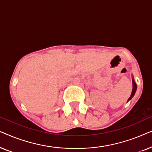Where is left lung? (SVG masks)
Returning a JSON list of instances; mask_svg holds the SVG:
<instances>
[{
    "mask_svg": "<svg viewBox=\"0 0 152 152\" xmlns=\"http://www.w3.org/2000/svg\"><path fill=\"white\" fill-rule=\"evenodd\" d=\"M132 83H133V89H132V94H131V96L129 97V98L128 99L127 102L129 101L130 99H132V98L133 97H134V95H135V93H136V91L137 86H136V82H134V78L132 79Z\"/></svg>",
    "mask_w": 152,
    "mask_h": 152,
    "instance_id": "8db88e82",
    "label": "left lung"
}]
</instances>
